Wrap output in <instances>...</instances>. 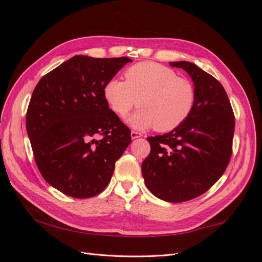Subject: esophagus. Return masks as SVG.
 I'll return each mask as SVG.
<instances>
[{
    "instance_id": "1",
    "label": "esophagus",
    "mask_w": 262,
    "mask_h": 262,
    "mask_svg": "<svg viewBox=\"0 0 262 262\" xmlns=\"http://www.w3.org/2000/svg\"><path fill=\"white\" fill-rule=\"evenodd\" d=\"M141 136H142V134H141L140 132H138V131H131V138H132L133 140L140 138Z\"/></svg>"
}]
</instances>
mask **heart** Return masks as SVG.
Instances as JSON below:
<instances>
[{
  "instance_id": "obj_1",
  "label": "heart",
  "mask_w": 262,
  "mask_h": 262,
  "mask_svg": "<svg viewBox=\"0 0 262 262\" xmlns=\"http://www.w3.org/2000/svg\"><path fill=\"white\" fill-rule=\"evenodd\" d=\"M124 77L125 81L109 80L102 94L119 117H125L137 104L140 106L128 118L133 128L167 132L191 115L196 99L194 85L173 70L156 62H141L126 69Z\"/></svg>"
}]
</instances>
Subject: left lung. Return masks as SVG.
<instances>
[{
    "label": "left lung",
    "mask_w": 262,
    "mask_h": 262,
    "mask_svg": "<svg viewBox=\"0 0 262 262\" xmlns=\"http://www.w3.org/2000/svg\"><path fill=\"white\" fill-rule=\"evenodd\" d=\"M169 64L191 77L195 105L178 128L147 138L150 153L142 163V175L158 199L179 203L203 194L224 173L232 156L235 117L216 78L191 62Z\"/></svg>",
    "instance_id": "left-lung-1"
}]
</instances>
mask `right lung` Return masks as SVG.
I'll list each match as a JSON object with an SVG mask.
<instances>
[{"label": "right lung", "instance_id": "add662e5", "mask_svg": "<svg viewBox=\"0 0 262 262\" xmlns=\"http://www.w3.org/2000/svg\"><path fill=\"white\" fill-rule=\"evenodd\" d=\"M129 62L126 57L75 55L35 87L26 114L27 134L39 171L62 193L78 199L100 193L131 143L130 129L102 94L105 84Z\"/></svg>", "mask_w": 262, "mask_h": 262}]
</instances>
